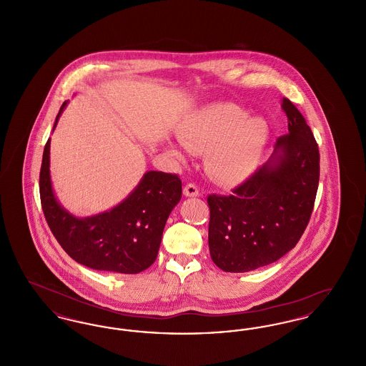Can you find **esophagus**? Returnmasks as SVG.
Instances as JSON below:
<instances>
[{"label":"esophagus","mask_w":366,"mask_h":366,"mask_svg":"<svg viewBox=\"0 0 366 366\" xmlns=\"http://www.w3.org/2000/svg\"><path fill=\"white\" fill-rule=\"evenodd\" d=\"M199 193H200V189H199V187L196 184H188L184 188V194L187 197H196V196H199Z\"/></svg>","instance_id":"esophagus-1"}]
</instances>
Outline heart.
I'll return each mask as SVG.
<instances>
[{
    "label": "heart",
    "instance_id": "heart-1",
    "mask_svg": "<svg viewBox=\"0 0 366 366\" xmlns=\"http://www.w3.org/2000/svg\"><path fill=\"white\" fill-rule=\"evenodd\" d=\"M267 137V122L247 117V111L234 103L200 109L181 132L188 148L207 149L209 173L224 184L240 182L252 173Z\"/></svg>",
    "mask_w": 366,
    "mask_h": 366
}]
</instances>
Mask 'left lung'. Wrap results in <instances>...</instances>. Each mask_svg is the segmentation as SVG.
Masks as SVG:
<instances>
[{
    "instance_id": "8db88e82",
    "label": "left lung",
    "mask_w": 366,
    "mask_h": 366,
    "mask_svg": "<svg viewBox=\"0 0 366 366\" xmlns=\"http://www.w3.org/2000/svg\"><path fill=\"white\" fill-rule=\"evenodd\" d=\"M288 133L274 152L229 196L209 194V247L212 262L229 273L270 264L291 251L313 212L320 152L313 132L282 99Z\"/></svg>"
}]
</instances>
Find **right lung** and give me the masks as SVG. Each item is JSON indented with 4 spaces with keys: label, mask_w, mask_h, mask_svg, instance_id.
<instances>
[{
    "label": "right lung",
    "mask_w": 366,
    "mask_h": 366,
    "mask_svg": "<svg viewBox=\"0 0 366 366\" xmlns=\"http://www.w3.org/2000/svg\"><path fill=\"white\" fill-rule=\"evenodd\" d=\"M69 102L56 117L53 130ZM51 139L39 172V196L53 236L71 258L94 270L136 274L157 257L166 221L182 194L177 174L147 172L122 203L102 214L78 218L56 199L49 170Z\"/></svg>",
    "instance_id": "obj_1"
}]
</instances>
